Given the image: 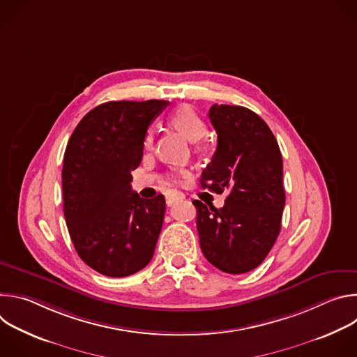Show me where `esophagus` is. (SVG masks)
<instances>
[{
	"label": "esophagus",
	"instance_id": "esophagus-1",
	"mask_svg": "<svg viewBox=\"0 0 357 357\" xmlns=\"http://www.w3.org/2000/svg\"><path fill=\"white\" fill-rule=\"evenodd\" d=\"M183 197H185L183 193H181V192H172V193L168 195V197H167V205H168V206H172L174 203L182 200Z\"/></svg>",
	"mask_w": 357,
	"mask_h": 357
}]
</instances>
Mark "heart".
<instances>
[{"instance_id":"obj_1","label":"heart","mask_w":357,"mask_h":357,"mask_svg":"<svg viewBox=\"0 0 357 357\" xmlns=\"http://www.w3.org/2000/svg\"><path fill=\"white\" fill-rule=\"evenodd\" d=\"M168 121L190 142H197L208 132V126L205 120L199 116V113L193 107L188 105H183L178 107L175 112H172L168 117ZM152 141H154V135H152L151 130H146V132L144 134V146H151ZM171 179L176 181L178 175H172Z\"/></svg>"}]
</instances>
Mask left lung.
Here are the masks:
<instances>
[{
  "label": "left lung",
  "instance_id": "left-lung-1",
  "mask_svg": "<svg viewBox=\"0 0 357 357\" xmlns=\"http://www.w3.org/2000/svg\"><path fill=\"white\" fill-rule=\"evenodd\" d=\"M209 119L218 148L203 169V189L229 190L216 209L193 200L203 256L227 274L259 267L273 248L285 205L282 157L266 121L241 106L213 105Z\"/></svg>",
  "mask_w": 357,
  "mask_h": 357
}]
</instances>
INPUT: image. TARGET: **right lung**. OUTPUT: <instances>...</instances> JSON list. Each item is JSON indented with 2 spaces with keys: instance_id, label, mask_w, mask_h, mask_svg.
<instances>
[{
  "instance_id": "right-lung-1",
  "label": "right lung",
  "mask_w": 357,
  "mask_h": 357,
  "mask_svg": "<svg viewBox=\"0 0 357 357\" xmlns=\"http://www.w3.org/2000/svg\"><path fill=\"white\" fill-rule=\"evenodd\" d=\"M165 100L107 101L75 128L63 157V213L79 257L97 273L127 277L154 256L165 197L142 199L131 171L142 158L144 134Z\"/></svg>"
}]
</instances>
